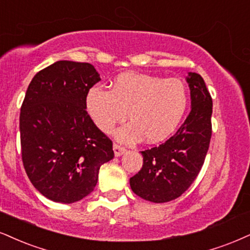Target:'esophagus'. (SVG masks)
<instances>
[{
    "label": "esophagus",
    "instance_id": "1",
    "mask_svg": "<svg viewBox=\"0 0 250 250\" xmlns=\"http://www.w3.org/2000/svg\"><path fill=\"white\" fill-rule=\"evenodd\" d=\"M113 150H115V155L116 156H120L126 152V148H125V147L119 146L118 144H115V145H113Z\"/></svg>",
    "mask_w": 250,
    "mask_h": 250
}]
</instances>
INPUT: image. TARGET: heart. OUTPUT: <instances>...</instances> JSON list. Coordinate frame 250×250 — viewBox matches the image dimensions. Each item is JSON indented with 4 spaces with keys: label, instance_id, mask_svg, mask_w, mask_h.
Masks as SVG:
<instances>
[{
    "label": "heart",
    "instance_id": "b5f03b06",
    "mask_svg": "<svg viewBox=\"0 0 250 250\" xmlns=\"http://www.w3.org/2000/svg\"><path fill=\"white\" fill-rule=\"evenodd\" d=\"M188 98L181 80L125 73L115 80L111 90L101 85L89 89L85 109L104 133H111L128 115L131 122L117 131V139L134 144L146 138L154 144L174 133L186 113Z\"/></svg>",
    "mask_w": 250,
    "mask_h": 250
}]
</instances>
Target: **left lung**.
I'll list each match as a JSON object with an SVG mask.
<instances>
[{"label": "left lung", "mask_w": 250, "mask_h": 250, "mask_svg": "<svg viewBox=\"0 0 250 250\" xmlns=\"http://www.w3.org/2000/svg\"><path fill=\"white\" fill-rule=\"evenodd\" d=\"M191 111L176 133L143 150V168L130 178L137 196L153 203L170 202L189 189L204 165L212 135V97L202 76L189 73Z\"/></svg>", "instance_id": "obj_1"}]
</instances>
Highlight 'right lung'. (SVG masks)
<instances>
[{
	"mask_svg": "<svg viewBox=\"0 0 250 250\" xmlns=\"http://www.w3.org/2000/svg\"><path fill=\"white\" fill-rule=\"evenodd\" d=\"M100 74L88 62L57 61L35 75L21 107V161L46 198L70 204L96 187L98 171L115 153L94 124L85 97Z\"/></svg>",
	"mask_w": 250,
	"mask_h": 250,
	"instance_id": "add662e5",
	"label": "right lung"
}]
</instances>
